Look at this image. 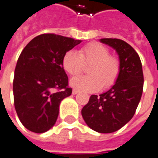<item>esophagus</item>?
<instances>
[{
    "mask_svg": "<svg viewBox=\"0 0 158 158\" xmlns=\"http://www.w3.org/2000/svg\"><path fill=\"white\" fill-rule=\"evenodd\" d=\"M78 93H79V91H78V90H77V89H73V90H72V94H78Z\"/></svg>",
    "mask_w": 158,
    "mask_h": 158,
    "instance_id": "1",
    "label": "esophagus"
}]
</instances>
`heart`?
<instances>
[{"instance_id":"obj_1","label":"heart","mask_w":158,"mask_h":158,"mask_svg":"<svg viewBox=\"0 0 158 158\" xmlns=\"http://www.w3.org/2000/svg\"><path fill=\"white\" fill-rule=\"evenodd\" d=\"M88 76L74 77L70 86L77 90L94 93L104 86L109 88L116 83L119 77L121 64L116 56L110 55L109 49L99 42H92L83 47L79 52L67 51L62 59L64 70L70 76H76L83 70L84 64H89Z\"/></svg>"}]
</instances>
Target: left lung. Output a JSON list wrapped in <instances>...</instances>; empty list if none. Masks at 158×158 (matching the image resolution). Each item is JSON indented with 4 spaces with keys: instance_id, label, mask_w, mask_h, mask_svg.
Here are the masks:
<instances>
[{
    "instance_id": "1",
    "label": "left lung",
    "mask_w": 158,
    "mask_h": 158,
    "mask_svg": "<svg viewBox=\"0 0 158 158\" xmlns=\"http://www.w3.org/2000/svg\"><path fill=\"white\" fill-rule=\"evenodd\" d=\"M99 41L116 50L121 70L116 83L104 94L91 95L81 110L85 123L101 134L116 132L132 119L141 99L144 77L138 53L126 41L116 38Z\"/></svg>"
}]
</instances>
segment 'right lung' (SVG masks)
<instances>
[{
	"label": "right lung",
	"instance_id": "add662e5",
	"mask_svg": "<svg viewBox=\"0 0 158 158\" xmlns=\"http://www.w3.org/2000/svg\"><path fill=\"white\" fill-rule=\"evenodd\" d=\"M81 42L59 35L42 34L22 51L14 71L13 98L18 117L28 130L41 134L55 124L59 104L72 93L62 59Z\"/></svg>",
	"mask_w": 158,
	"mask_h": 158
}]
</instances>
